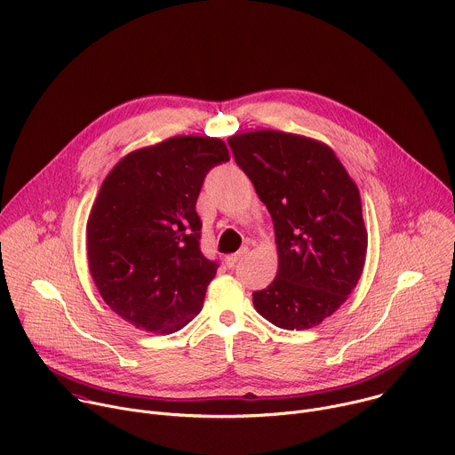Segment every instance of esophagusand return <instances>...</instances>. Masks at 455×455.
Segmentation results:
<instances>
[{
    "instance_id": "esophagus-1",
    "label": "esophagus",
    "mask_w": 455,
    "mask_h": 455,
    "mask_svg": "<svg viewBox=\"0 0 455 455\" xmlns=\"http://www.w3.org/2000/svg\"><path fill=\"white\" fill-rule=\"evenodd\" d=\"M246 253H248V248H241L239 251H235V253H232V255H227V257H225L227 267H228V268H234Z\"/></svg>"
}]
</instances>
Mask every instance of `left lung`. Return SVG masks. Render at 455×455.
I'll return each mask as SVG.
<instances>
[{"label":"left lung","instance_id":"8db88e82","mask_svg":"<svg viewBox=\"0 0 455 455\" xmlns=\"http://www.w3.org/2000/svg\"><path fill=\"white\" fill-rule=\"evenodd\" d=\"M275 228L279 270L253 291L274 326L309 330L356 286L367 251L360 192L335 153L316 140L272 129L228 139Z\"/></svg>","mask_w":455,"mask_h":455}]
</instances>
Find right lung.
I'll list each match as a JSON object with an SVG mask.
<instances>
[{
  "instance_id": "1",
  "label": "right lung",
  "mask_w": 455,
  "mask_h": 455,
  "mask_svg": "<svg viewBox=\"0 0 455 455\" xmlns=\"http://www.w3.org/2000/svg\"><path fill=\"white\" fill-rule=\"evenodd\" d=\"M223 140L174 137L129 153L106 176L86 227L88 263L104 302L135 328L169 335L204 307L218 261L200 248L196 202Z\"/></svg>"
}]
</instances>
